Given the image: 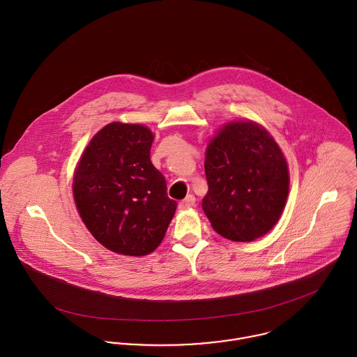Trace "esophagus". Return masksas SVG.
<instances>
[{
  "instance_id": "34e87169",
  "label": "esophagus",
  "mask_w": 357,
  "mask_h": 357,
  "mask_svg": "<svg viewBox=\"0 0 357 357\" xmlns=\"http://www.w3.org/2000/svg\"><path fill=\"white\" fill-rule=\"evenodd\" d=\"M195 204H197L195 197H194V195H188L184 201H181V202H180L178 207H180L181 210H185V208H191V207H194Z\"/></svg>"
}]
</instances>
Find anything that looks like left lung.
I'll return each instance as SVG.
<instances>
[{"instance_id":"left-lung-1","label":"left lung","mask_w":357,"mask_h":357,"mask_svg":"<svg viewBox=\"0 0 357 357\" xmlns=\"http://www.w3.org/2000/svg\"><path fill=\"white\" fill-rule=\"evenodd\" d=\"M208 191L202 201L213 229L234 242H252L273 228L289 195L286 158L253 121L224 125L204 159Z\"/></svg>"}]
</instances>
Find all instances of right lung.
<instances>
[{
	"mask_svg": "<svg viewBox=\"0 0 357 357\" xmlns=\"http://www.w3.org/2000/svg\"><path fill=\"white\" fill-rule=\"evenodd\" d=\"M153 140V132L143 125L108 123L75 169L78 213L95 239L118 255L153 253L177 207L150 159Z\"/></svg>",
	"mask_w": 357,
	"mask_h": 357,
	"instance_id": "right-lung-1",
	"label": "right lung"
}]
</instances>
